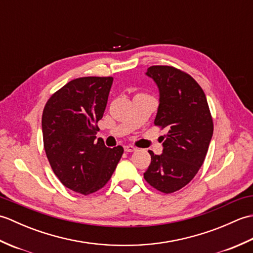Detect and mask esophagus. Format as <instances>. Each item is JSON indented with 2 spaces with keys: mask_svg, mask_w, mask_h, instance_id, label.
<instances>
[{
  "mask_svg": "<svg viewBox=\"0 0 253 253\" xmlns=\"http://www.w3.org/2000/svg\"><path fill=\"white\" fill-rule=\"evenodd\" d=\"M124 150H125V151L126 152H133V151H136V148L135 147H133V146H130V144H129V146H125V147H124Z\"/></svg>",
  "mask_w": 253,
  "mask_h": 253,
  "instance_id": "34e87169",
  "label": "esophagus"
}]
</instances>
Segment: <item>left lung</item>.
Instances as JSON below:
<instances>
[{
	"mask_svg": "<svg viewBox=\"0 0 253 253\" xmlns=\"http://www.w3.org/2000/svg\"><path fill=\"white\" fill-rule=\"evenodd\" d=\"M160 104L154 124L168 129L163 152L151 155L143 174L155 189L171 193L192 180L202 166L213 135V120L202 88L190 75L171 66H151Z\"/></svg>",
	"mask_w": 253,
	"mask_h": 253,
	"instance_id": "8db88e82",
	"label": "left lung"
}]
</instances>
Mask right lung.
Segmentation results:
<instances>
[{"label": "right lung", "mask_w": 253, "mask_h": 253, "mask_svg": "<svg viewBox=\"0 0 253 253\" xmlns=\"http://www.w3.org/2000/svg\"><path fill=\"white\" fill-rule=\"evenodd\" d=\"M112 77L74 79L47 100L42 114L46 158L62 184L87 196L103 188L124 149L95 140L105 111Z\"/></svg>", "instance_id": "obj_1"}]
</instances>
